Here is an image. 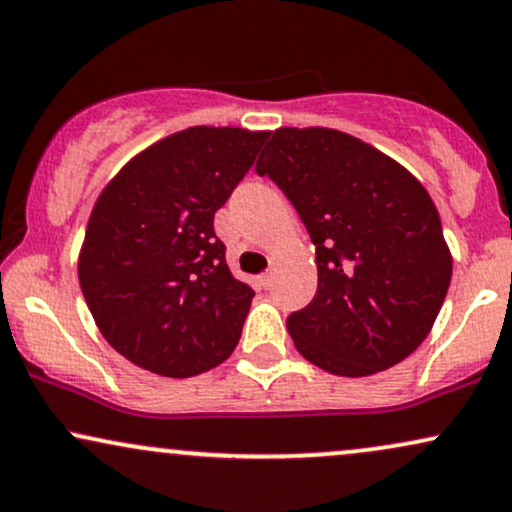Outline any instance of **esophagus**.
<instances>
[{
	"label": "esophagus",
	"instance_id": "1",
	"mask_svg": "<svg viewBox=\"0 0 512 512\" xmlns=\"http://www.w3.org/2000/svg\"><path fill=\"white\" fill-rule=\"evenodd\" d=\"M270 280H273V270H266V273H261V277H258V282L266 289L270 287Z\"/></svg>",
	"mask_w": 512,
	"mask_h": 512
}]
</instances>
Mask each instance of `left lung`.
I'll use <instances>...</instances> for the list:
<instances>
[{
  "mask_svg": "<svg viewBox=\"0 0 512 512\" xmlns=\"http://www.w3.org/2000/svg\"><path fill=\"white\" fill-rule=\"evenodd\" d=\"M256 161L304 220L318 292L287 318L296 351L339 377L401 363L430 334L453 256L410 170L332 128H277Z\"/></svg>",
  "mask_w": 512,
  "mask_h": 512,
  "instance_id": "1",
  "label": "left lung"
}]
</instances>
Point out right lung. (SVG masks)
<instances>
[{
	"instance_id": "right-lung-1",
	"label": "right lung",
	"mask_w": 512,
	"mask_h": 512,
	"mask_svg": "<svg viewBox=\"0 0 512 512\" xmlns=\"http://www.w3.org/2000/svg\"><path fill=\"white\" fill-rule=\"evenodd\" d=\"M268 132L194 128L132 156L102 189L78 280L104 339L137 368L194 377L230 358L254 292L232 277L213 216Z\"/></svg>"
}]
</instances>
